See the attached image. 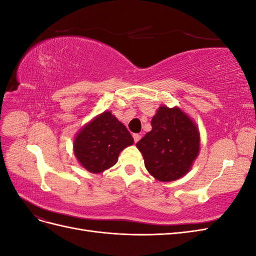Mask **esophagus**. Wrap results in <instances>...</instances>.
Instances as JSON below:
<instances>
[{
    "label": "esophagus",
    "mask_w": 256,
    "mask_h": 256,
    "mask_svg": "<svg viewBox=\"0 0 256 256\" xmlns=\"http://www.w3.org/2000/svg\"><path fill=\"white\" fill-rule=\"evenodd\" d=\"M140 138H141V136L138 134H134V142L136 143V142H138L140 141Z\"/></svg>",
    "instance_id": "1"
}]
</instances>
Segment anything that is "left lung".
<instances>
[{"mask_svg": "<svg viewBox=\"0 0 256 256\" xmlns=\"http://www.w3.org/2000/svg\"><path fill=\"white\" fill-rule=\"evenodd\" d=\"M152 130L136 143L148 173L159 182H173L187 174L200 152V131L180 108L160 106Z\"/></svg>", "mask_w": 256, "mask_h": 256, "instance_id": "obj_1", "label": "left lung"}]
</instances>
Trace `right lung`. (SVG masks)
Here are the masks:
<instances>
[{
    "instance_id": "1",
    "label": "right lung",
    "mask_w": 256,
    "mask_h": 256,
    "mask_svg": "<svg viewBox=\"0 0 256 256\" xmlns=\"http://www.w3.org/2000/svg\"><path fill=\"white\" fill-rule=\"evenodd\" d=\"M134 142L125 125L111 111H104L85 124L76 134L74 154L81 166L98 174L113 166L120 152Z\"/></svg>"
}]
</instances>
